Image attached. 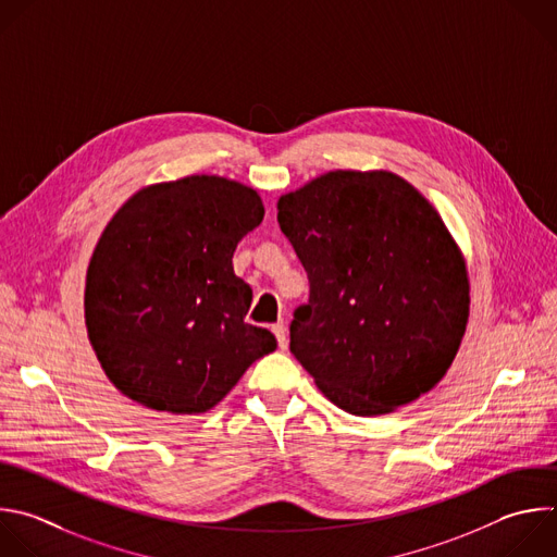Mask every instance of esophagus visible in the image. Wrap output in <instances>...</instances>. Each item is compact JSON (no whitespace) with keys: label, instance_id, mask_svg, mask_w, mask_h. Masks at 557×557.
<instances>
[{"label":"esophagus","instance_id":"1","mask_svg":"<svg viewBox=\"0 0 557 557\" xmlns=\"http://www.w3.org/2000/svg\"><path fill=\"white\" fill-rule=\"evenodd\" d=\"M271 330H273V334H275V338H277L280 349H286V347H288V338H286V325H284V321L273 323Z\"/></svg>","mask_w":557,"mask_h":557}]
</instances>
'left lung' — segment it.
Returning <instances> with one entry per match:
<instances>
[{
  "mask_svg": "<svg viewBox=\"0 0 557 557\" xmlns=\"http://www.w3.org/2000/svg\"><path fill=\"white\" fill-rule=\"evenodd\" d=\"M310 282L290 351L351 416H383L431 392L461 345L470 284L437 210L403 176L334 170L277 201Z\"/></svg>",
  "mask_w": 557,
  "mask_h": 557,
  "instance_id": "obj_1",
  "label": "left lung"
}]
</instances>
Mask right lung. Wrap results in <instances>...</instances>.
I'll use <instances>...</instances> for the list:
<instances>
[{
	"label": "right lung",
	"instance_id": "right-lung-1",
	"mask_svg": "<svg viewBox=\"0 0 557 557\" xmlns=\"http://www.w3.org/2000/svg\"><path fill=\"white\" fill-rule=\"evenodd\" d=\"M264 219L253 188L195 174L148 185L104 227L85 286L89 341L131 400L176 416L216 407L277 347L245 321L253 293L238 243Z\"/></svg>",
	"mask_w": 557,
	"mask_h": 557
}]
</instances>
